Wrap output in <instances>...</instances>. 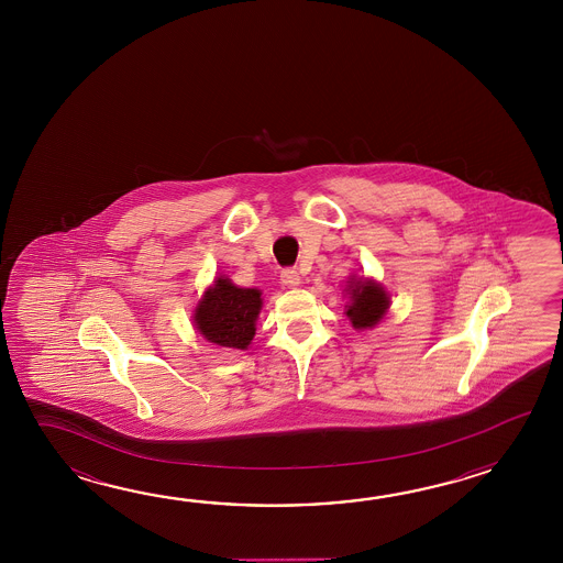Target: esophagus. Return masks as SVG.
Instances as JSON below:
<instances>
[{
    "instance_id": "34e87169",
    "label": "esophagus",
    "mask_w": 563,
    "mask_h": 563,
    "mask_svg": "<svg viewBox=\"0 0 563 563\" xmlns=\"http://www.w3.org/2000/svg\"><path fill=\"white\" fill-rule=\"evenodd\" d=\"M282 284L287 287H296L301 284V277H299L296 269H284V274H282Z\"/></svg>"
}]
</instances>
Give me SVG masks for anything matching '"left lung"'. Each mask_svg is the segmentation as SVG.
Segmentation results:
<instances>
[{"label":"left lung","instance_id":"8db88e82","mask_svg":"<svg viewBox=\"0 0 563 563\" xmlns=\"http://www.w3.org/2000/svg\"><path fill=\"white\" fill-rule=\"evenodd\" d=\"M347 294H350V303L346 306V316L356 330L374 328L390 308L388 291L374 279L360 277L350 282Z\"/></svg>","mask_w":563,"mask_h":563}]
</instances>
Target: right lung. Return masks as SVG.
I'll use <instances>...</instances> for the list:
<instances>
[{"mask_svg":"<svg viewBox=\"0 0 563 563\" xmlns=\"http://www.w3.org/2000/svg\"><path fill=\"white\" fill-rule=\"evenodd\" d=\"M262 303L260 289L238 287L229 277H217L195 310V328L216 346L245 350L255 335Z\"/></svg>","mask_w":563,"mask_h":563,"instance_id":"add662e5","label":"right lung"}]
</instances>
